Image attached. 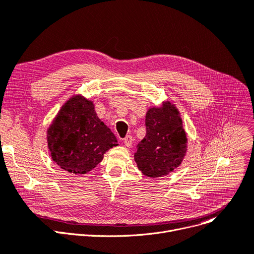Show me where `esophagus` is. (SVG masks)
I'll return each mask as SVG.
<instances>
[{
  "instance_id": "esophagus-1",
  "label": "esophagus",
  "mask_w": 254,
  "mask_h": 254,
  "mask_svg": "<svg viewBox=\"0 0 254 254\" xmlns=\"http://www.w3.org/2000/svg\"><path fill=\"white\" fill-rule=\"evenodd\" d=\"M124 143H125V145L127 146V147H130L131 144H132V137L131 136H127L124 139Z\"/></svg>"
}]
</instances>
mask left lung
Instances as JSON below:
<instances>
[{
  "label": "left lung",
  "instance_id": "obj_1",
  "mask_svg": "<svg viewBox=\"0 0 254 254\" xmlns=\"http://www.w3.org/2000/svg\"><path fill=\"white\" fill-rule=\"evenodd\" d=\"M146 135L134 154L145 176L157 178L174 171L186 153V134L178 110L170 102L150 108L145 118Z\"/></svg>",
  "mask_w": 254,
  "mask_h": 254
}]
</instances>
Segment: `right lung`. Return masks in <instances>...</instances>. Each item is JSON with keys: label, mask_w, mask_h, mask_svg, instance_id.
<instances>
[{"label": "right lung", "mask_w": 254, "mask_h": 254, "mask_svg": "<svg viewBox=\"0 0 254 254\" xmlns=\"http://www.w3.org/2000/svg\"><path fill=\"white\" fill-rule=\"evenodd\" d=\"M52 159L63 170L85 174L98 166L104 153L117 146L111 129L97 116L92 102L74 96L48 128Z\"/></svg>", "instance_id": "1"}]
</instances>
